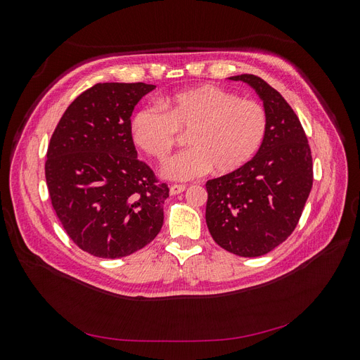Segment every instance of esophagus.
Listing matches in <instances>:
<instances>
[{
    "label": "esophagus",
    "mask_w": 360,
    "mask_h": 360,
    "mask_svg": "<svg viewBox=\"0 0 360 360\" xmlns=\"http://www.w3.org/2000/svg\"><path fill=\"white\" fill-rule=\"evenodd\" d=\"M184 191H186V184H172V186L169 188L171 195H177V193H181Z\"/></svg>",
    "instance_id": "34e87169"
}]
</instances>
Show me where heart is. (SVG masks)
Instances as JSON below:
<instances>
[{"instance_id":"obj_1","label":"heart","mask_w":360,"mask_h":360,"mask_svg":"<svg viewBox=\"0 0 360 360\" xmlns=\"http://www.w3.org/2000/svg\"><path fill=\"white\" fill-rule=\"evenodd\" d=\"M158 106H144L130 118L134 143L163 162L176 147L180 132H188L189 148L174 156L162 174L186 181L216 172H233L252 159L267 134L264 106L216 85L179 91Z\"/></svg>"}]
</instances>
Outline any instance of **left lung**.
<instances>
[{"instance_id": "obj_1", "label": "left lung", "mask_w": 360, "mask_h": 360, "mask_svg": "<svg viewBox=\"0 0 360 360\" xmlns=\"http://www.w3.org/2000/svg\"><path fill=\"white\" fill-rule=\"evenodd\" d=\"M252 86L267 112L263 146L246 165L209 180L205 222L213 240L238 257H259L287 240L312 188L308 138L275 89L255 75L231 76Z\"/></svg>"}]
</instances>
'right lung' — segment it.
Masks as SVG:
<instances>
[{
    "instance_id": "1",
    "label": "right lung",
    "mask_w": 360,
    "mask_h": 360,
    "mask_svg": "<svg viewBox=\"0 0 360 360\" xmlns=\"http://www.w3.org/2000/svg\"><path fill=\"white\" fill-rule=\"evenodd\" d=\"M156 85L103 82L69 105L53 130L45 176L53 210L76 246L99 258L147 246L163 224L167 183L138 159L130 115Z\"/></svg>"
}]
</instances>
